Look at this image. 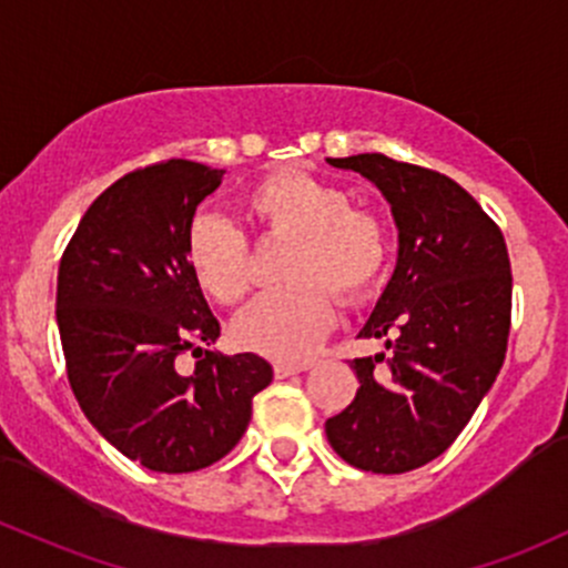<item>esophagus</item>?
I'll return each instance as SVG.
<instances>
[{
  "label": "esophagus",
  "mask_w": 568,
  "mask_h": 568,
  "mask_svg": "<svg viewBox=\"0 0 568 568\" xmlns=\"http://www.w3.org/2000/svg\"><path fill=\"white\" fill-rule=\"evenodd\" d=\"M310 366H313L310 361H280V364H274V375L283 379V377L298 375V372H307Z\"/></svg>",
  "instance_id": "1"
}]
</instances>
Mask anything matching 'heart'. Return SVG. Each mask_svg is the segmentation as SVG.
Instances as JSON below:
<instances>
[{"label": "heart", "mask_w": 568, "mask_h": 568, "mask_svg": "<svg viewBox=\"0 0 568 568\" xmlns=\"http://www.w3.org/2000/svg\"><path fill=\"white\" fill-rule=\"evenodd\" d=\"M242 213L261 240H288L280 280L234 321V339L277 361H298L334 321V294L361 302L388 266V229L379 215L351 207L339 185L304 172H274L242 193ZM199 288L221 304L247 294L253 255L247 236L215 215H199L185 242Z\"/></svg>", "instance_id": "obj_1"}]
</instances>
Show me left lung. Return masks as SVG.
I'll use <instances>...</instances> for the list:
<instances>
[{
  "label": "left lung",
  "mask_w": 568,
  "mask_h": 568,
  "mask_svg": "<svg viewBox=\"0 0 568 568\" xmlns=\"http://www.w3.org/2000/svg\"><path fill=\"white\" fill-rule=\"evenodd\" d=\"M390 202L398 264L361 336L385 355L353 358L358 394L326 420L355 469L404 475L447 450L494 385L513 323V270L498 223L456 180L385 153L328 159Z\"/></svg>",
  "instance_id": "1"
}]
</instances>
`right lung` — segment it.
I'll return each mask as SVG.
<instances>
[{"instance_id":"right-lung-1","label":"right lung","mask_w":568,"mask_h":568,"mask_svg":"<svg viewBox=\"0 0 568 568\" xmlns=\"http://www.w3.org/2000/svg\"><path fill=\"white\" fill-rule=\"evenodd\" d=\"M221 178L185 159L123 174L93 199L59 264L55 321L80 409L123 456L166 475L226 456L272 383L261 355L210 351L221 323L185 253ZM189 352L197 366L185 376Z\"/></svg>"}]
</instances>
